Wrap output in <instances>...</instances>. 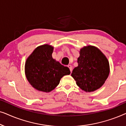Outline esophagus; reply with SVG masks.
I'll use <instances>...</instances> for the list:
<instances>
[{
  "label": "esophagus",
  "mask_w": 126,
  "mask_h": 126,
  "mask_svg": "<svg viewBox=\"0 0 126 126\" xmlns=\"http://www.w3.org/2000/svg\"><path fill=\"white\" fill-rule=\"evenodd\" d=\"M68 67L69 68V69H70V72H72V65H68Z\"/></svg>",
  "instance_id": "obj_1"
}]
</instances>
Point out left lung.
Instances as JSON below:
<instances>
[{"instance_id":"1","label":"left lung","mask_w":126,"mask_h":126,"mask_svg":"<svg viewBox=\"0 0 126 126\" xmlns=\"http://www.w3.org/2000/svg\"><path fill=\"white\" fill-rule=\"evenodd\" d=\"M78 66L71 74L76 84L82 90L91 92L99 89L109 76L108 60L96 46H84L80 50L77 58Z\"/></svg>"}]
</instances>
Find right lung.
<instances>
[{
    "instance_id": "1",
    "label": "right lung",
    "mask_w": 126,
    "mask_h": 126,
    "mask_svg": "<svg viewBox=\"0 0 126 126\" xmlns=\"http://www.w3.org/2000/svg\"><path fill=\"white\" fill-rule=\"evenodd\" d=\"M54 47L48 44L38 46L25 63V73L27 81L34 88L50 92L60 83L61 79L70 75L68 67L53 58Z\"/></svg>"
}]
</instances>
